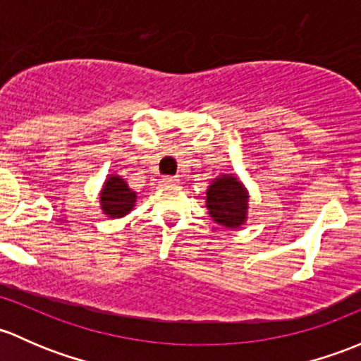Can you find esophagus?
I'll return each instance as SVG.
<instances>
[{"label":"esophagus","instance_id":"34e87169","mask_svg":"<svg viewBox=\"0 0 361 361\" xmlns=\"http://www.w3.org/2000/svg\"><path fill=\"white\" fill-rule=\"evenodd\" d=\"M161 184L163 185H177L179 184V179H177V177H163Z\"/></svg>","mask_w":361,"mask_h":361}]
</instances>
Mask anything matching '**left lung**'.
<instances>
[{
	"label": "left lung",
	"mask_w": 361,
	"mask_h": 361,
	"mask_svg": "<svg viewBox=\"0 0 361 361\" xmlns=\"http://www.w3.org/2000/svg\"><path fill=\"white\" fill-rule=\"evenodd\" d=\"M207 210L217 224L235 229L245 224L248 191L235 173H222L207 189Z\"/></svg>",
	"instance_id": "1"
}]
</instances>
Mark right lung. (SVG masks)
Segmentation results:
<instances>
[{
  "mask_svg": "<svg viewBox=\"0 0 361 361\" xmlns=\"http://www.w3.org/2000/svg\"><path fill=\"white\" fill-rule=\"evenodd\" d=\"M99 198L104 215L111 219H120L133 210L137 192L132 191L120 176H107Z\"/></svg>",
  "mask_w": 361,
  "mask_h": 361,
  "instance_id": "right-lung-1",
  "label": "right lung"
}]
</instances>
